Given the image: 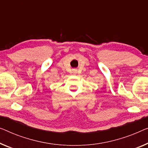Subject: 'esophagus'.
<instances>
[{"instance_id":"1","label":"esophagus","mask_w":148,"mask_h":148,"mask_svg":"<svg viewBox=\"0 0 148 148\" xmlns=\"http://www.w3.org/2000/svg\"><path fill=\"white\" fill-rule=\"evenodd\" d=\"M73 72L74 74H76V73H77V70H73Z\"/></svg>"}]
</instances>
